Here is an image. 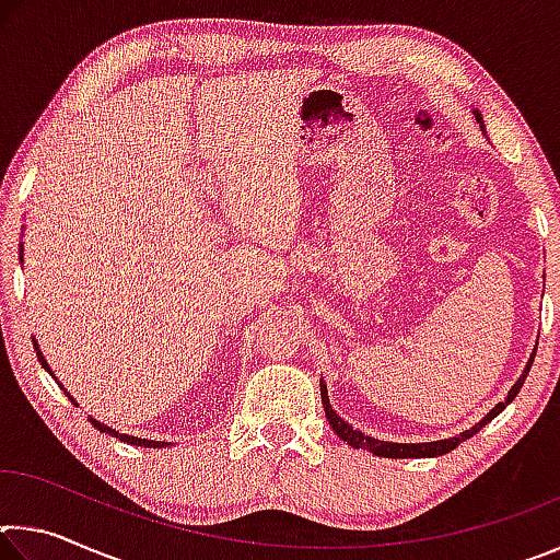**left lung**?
I'll list each match as a JSON object with an SVG mask.
<instances>
[{
	"mask_svg": "<svg viewBox=\"0 0 560 560\" xmlns=\"http://www.w3.org/2000/svg\"><path fill=\"white\" fill-rule=\"evenodd\" d=\"M471 113H474V118H477L479 128L485 130V120H481V113H479L477 108H471ZM534 355H536V350H534V353H530L528 363H526V368H524V373L518 375V381H516L514 385H511V390H509V395L504 397V402H499V405L491 407V410H489L485 417H481V420H479L477 424H471L469 430H464V432L457 434V438H450V440H438V442H385V440H375V438H371V434H365V432H360V430H353V424H348V422L343 420V417H340V415L334 410V407H330L328 387H326V383H324V377H320V402H324L326 420H328L330 428H334V432L338 434V438L343 440V442H348L353 450H368V452H373L375 457H387V459L442 457V454H447V452H452L454 447H459V444H462L464 440L474 438V434H477L481 428H485L487 422L494 420V417H497L501 410H506V405H509L511 400H514V397H516L518 390H521V385H524L526 375H528V371H530V363H534Z\"/></svg>",
	"mask_w": 560,
	"mask_h": 560,
	"instance_id": "8db88e82",
	"label": "left lung"
}]
</instances>
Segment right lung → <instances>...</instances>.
I'll list each match as a JSON object with an SVG mask.
<instances>
[{
    "mask_svg": "<svg viewBox=\"0 0 560 560\" xmlns=\"http://www.w3.org/2000/svg\"><path fill=\"white\" fill-rule=\"evenodd\" d=\"M19 261H24V244H22V249H19ZM34 348H36V355H39V363H42V368H44V371L49 373V375L54 377V381H56V375L51 373V368H49V363H46V358H44V353L39 350V343H36V340H34ZM56 383H59V381H56ZM59 387H61V390H63L66 395H69V400H71L73 405H79V402L73 400V395H71L69 390H66V387H63L61 383H59ZM89 420H91V424H93V428H96V430L106 432V434H110V438H116V440L126 442V444H138V447H153V450H155V447H167V442L140 440V438H132V434H122V432H118V430H113V428H108V424H103V422H98V420H93V417H89Z\"/></svg>",
    "mask_w": 560,
    "mask_h": 560,
    "instance_id": "1",
    "label": "right lung"
}]
</instances>
